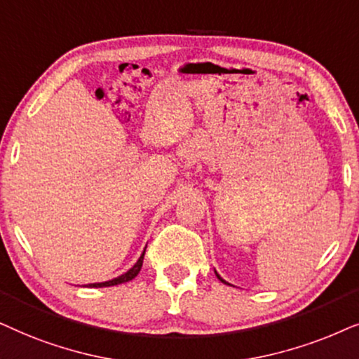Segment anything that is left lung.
<instances>
[{
	"mask_svg": "<svg viewBox=\"0 0 359 359\" xmlns=\"http://www.w3.org/2000/svg\"><path fill=\"white\" fill-rule=\"evenodd\" d=\"M217 277H218V279H219V280H222V283H224V280H223V279H222V277H219L218 274H217ZM224 284H228V283H224Z\"/></svg>",
	"mask_w": 359,
	"mask_h": 359,
	"instance_id": "obj_1",
	"label": "left lung"
}]
</instances>
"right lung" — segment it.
Masks as SVG:
<instances>
[{
	"instance_id": "1",
	"label": "right lung",
	"mask_w": 359,
	"mask_h": 359,
	"mask_svg": "<svg viewBox=\"0 0 359 359\" xmlns=\"http://www.w3.org/2000/svg\"><path fill=\"white\" fill-rule=\"evenodd\" d=\"M144 252H146V250H144ZM144 252H142L141 257H140V259H137L136 264L133 266L131 269L128 271V272H124V274H121L119 277H114V279H111V280H107V283L88 284L87 287H109V285H118V284L128 283V280L135 279V277H136L137 274H140V271H141V267H142V259H144Z\"/></svg>"
}]
</instances>
